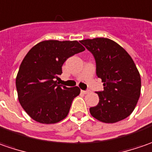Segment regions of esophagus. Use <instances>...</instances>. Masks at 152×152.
<instances>
[{"label": "esophagus", "instance_id": "esophagus-1", "mask_svg": "<svg viewBox=\"0 0 152 152\" xmlns=\"http://www.w3.org/2000/svg\"><path fill=\"white\" fill-rule=\"evenodd\" d=\"M81 92L84 93V94H88L90 92V91H81Z\"/></svg>", "mask_w": 152, "mask_h": 152}]
</instances>
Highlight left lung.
I'll return each instance as SVG.
<instances>
[{
    "label": "left lung",
    "mask_w": 152,
    "mask_h": 152,
    "mask_svg": "<svg viewBox=\"0 0 152 152\" xmlns=\"http://www.w3.org/2000/svg\"><path fill=\"white\" fill-rule=\"evenodd\" d=\"M93 55L96 73L103 82L97 92L99 102L90 107L92 117L103 123H116L131 114L140 95L141 81L134 62L116 42L106 38L80 41Z\"/></svg>",
    "instance_id": "1"
}]
</instances>
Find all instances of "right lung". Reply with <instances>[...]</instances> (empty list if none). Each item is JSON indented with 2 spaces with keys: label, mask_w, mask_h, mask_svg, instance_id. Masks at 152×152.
<instances>
[{
  "label": "right lung",
  "mask_w": 152,
  "mask_h": 152,
  "mask_svg": "<svg viewBox=\"0 0 152 152\" xmlns=\"http://www.w3.org/2000/svg\"><path fill=\"white\" fill-rule=\"evenodd\" d=\"M85 50L77 41L45 40L24 57L16 78L18 100L25 112L41 124H55L66 118L78 86L66 87L57 80L69 57Z\"/></svg>",
  "instance_id": "right-lung-1"
}]
</instances>
